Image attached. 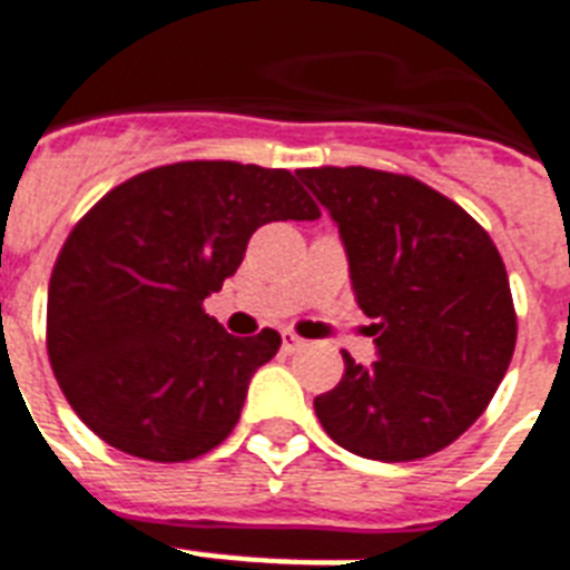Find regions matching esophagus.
I'll return each mask as SVG.
<instances>
[{
	"instance_id": "esophagus-1",
	"label": "esophagus",
	"mask_w": 570,
	"mask_h": 570,
	"mask_svg": "<svg viewBox=\"0 0 570 570\" xmlns=\"http://www.w3.org/2000/svg\"><path fill=\"white\" fill-rule=\"evenodd\" d=\"M281 342H284V351H289V354H293V351H298V348H304V340H301V336H295L293 331L281 333Z\"/></svg>"
}]
</instances>
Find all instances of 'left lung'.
<instances>
[{
    "instance_id": "8db88e82",
    "label": "left lung",
    "mask_w": 570,
    "mask_h": 570,
    "mask_svg": "<svg viewBox=\"0 0 570 570\" xmlns=\"http://www.w3.org/2000/svg\"><path fill=\"white\" fill-rule=\"evenodd\" d=\"M340 228L377 360L354 363L313 401L327 436L381 462L460 439L492 401L515 351L510 277L460 205L410 175L365 166L295 173Z\"/></svg>"
}]
</instances>
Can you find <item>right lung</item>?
Instances as JSON below:
<instances>
[{"instance_id":"right-lung-1","label":"right lung","mask_w":570,"mask_h":570,"mask_svg":"<svg viewBox=\"0 0 570 570\" xmlns=\"http://www.w3.org/2000/svg\"><path fill=\"white\" fill-rule=\"evenodd\" d=\"M318 219L293 173L157 166L78 222L49 281L46 348L69 406L117 451L196 460L230 436L277 331L230 336L202 309L266 222Z\"/></svg>"}]
</instances>
